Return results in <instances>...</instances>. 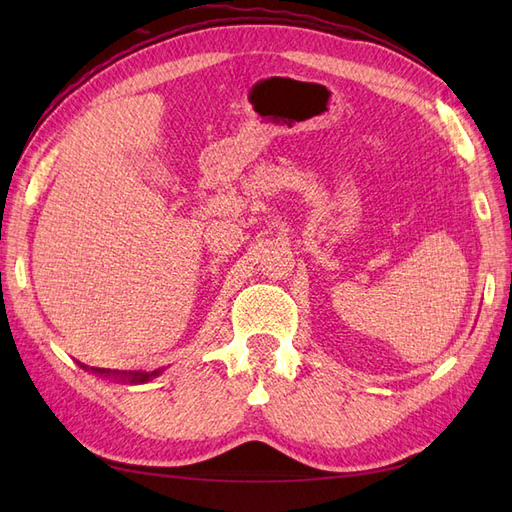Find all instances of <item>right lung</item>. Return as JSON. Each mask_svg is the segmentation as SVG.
<instances>
[{"instance_id":"add662e5","label":"right lung","mask_w":512,"mask_h":512,"mask_svg":"<svg viewBox=\"0 0 512 512\" xmlns=\"http://www.w3.org/2000/svg\"><path fill=\"white\" fill-rule=\"evenodd\" d=\"M83 369L91 371V374H98L102 378H111L115 382L121 384H145L153 378H158L164 369H156V371H117V369H98V367H89L79 363Z\"/></svg>"}]
</instances>
